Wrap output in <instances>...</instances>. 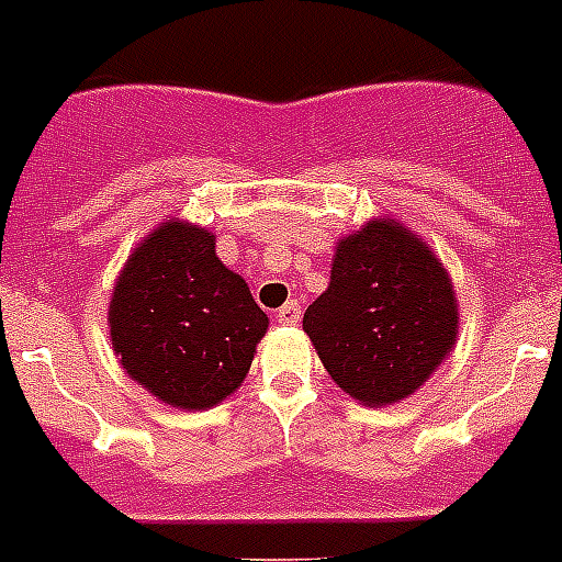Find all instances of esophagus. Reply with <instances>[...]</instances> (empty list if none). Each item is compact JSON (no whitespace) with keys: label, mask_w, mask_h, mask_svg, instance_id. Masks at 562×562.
<instances>
[{"label":"esophagus","mask_w":562,"mask_h":562,"mask_svg":"<svg viewBox=\"0 0 562 562\" xmlns=\"http://www.w3.org/2000/svg\"><path fill=\"white\" fill-rule=\"evenodd\" d=\"M276 318L281 322V325H295L299 318H302V302L299 299H293V302H286L284 307L278 310Z\"/></svg>","instance_id":"34e87169"}]
</instances>
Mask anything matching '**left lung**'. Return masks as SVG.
Instances as JSON below:
<instances>
[{
  "instance_id": "8db88e82",
  "label": "left lung",
  "mask_w": 562,
  "mask_h": 562,
  "mask_svg": "<svg viewBox=\"0 0 562 562\" xmlns=\"http://www.w3.org/2000/svg\"><path fill=\"white\" fill-rule=\"evenodd\" d=\"M304 334L345 394L392 406L432 376L459 336L456 290L435 252L394 220H368L336 244L330 284Z\"/></svg>"
}]
</instances>
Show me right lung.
Listing matches in <instances>:
<instances>
[{"label": "right lung", "instance_id": "right-lung-1", "mask_svg": "<svg viewBox=\"0 0 562 562\" xmlns=\"http://www.w3.org/2000/svg\"><path fill=\"white\" fill-rule=\"evenodd\" d=\"M267 327L244 278L214 252V235L182 220L154 228L112 286V351L138 385L188 412L237 392Z\"/></svg>", "mask_w": 562, "mask_h": 562}]
</instances>
